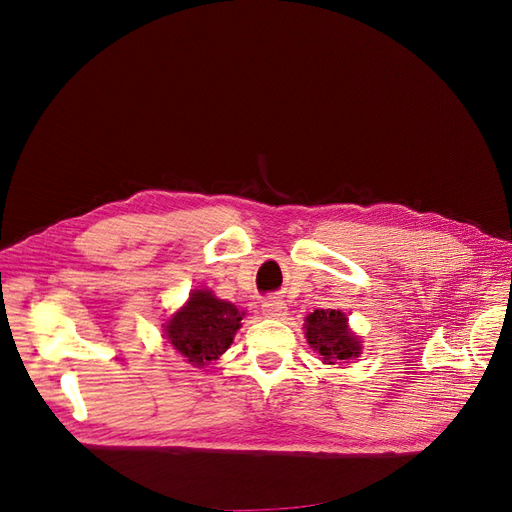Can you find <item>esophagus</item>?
I'll return each mask as SVG.
<instances>
[{"mask_svg": "<svg viewBox=\"0 0 512 512\" xmlns=\"http://www.w3.org/2000/svg\"><path fill=\"white\" fill-rule=\"evenodd\" d=\"M262 314H265L267 318H282L286 314V303L282 299L271 297L262 303Z\"/></svg>", "mask_w": 512, "mask_h": 512, "instance_id": "esophagus-1", "label": "esophagus"}]
</instances>
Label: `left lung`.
<instances>
[{
  "mask_svg": "<svg viewBox=\"0 0 512 512\" xmlns=\"http://www.w3.org/2000/svg\"><path fill=\"white\" fill-rule=\"evenodd\" d=\"M305 337L322 363H348L361 354L363 342L348 327V318L342 309H314L305 318Z\"/></svg>",
  "mask_w": 512,
  "mask_h": 512,
  "instance_id": "8db88e82",
  "label": "left lung"
}]
</instances>
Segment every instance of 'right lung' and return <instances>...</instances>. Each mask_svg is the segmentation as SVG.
Segmentation results:
<instances>
[{"instance_id":"add662e5","label":"right lung","mask_w":512,"mask_h":512,"mask_svg":"<svg viewBox=\"0 0 512 512\" xmlns=\"http://www.w3.org/2000/svg\"><path fill=\"white\" fill-rule=\"evenodd\" d=\"M243 316L211 290H192L188 303L164 324V339L185 361L203 367L230 348Z\"/></svg>"}]
</instances>
